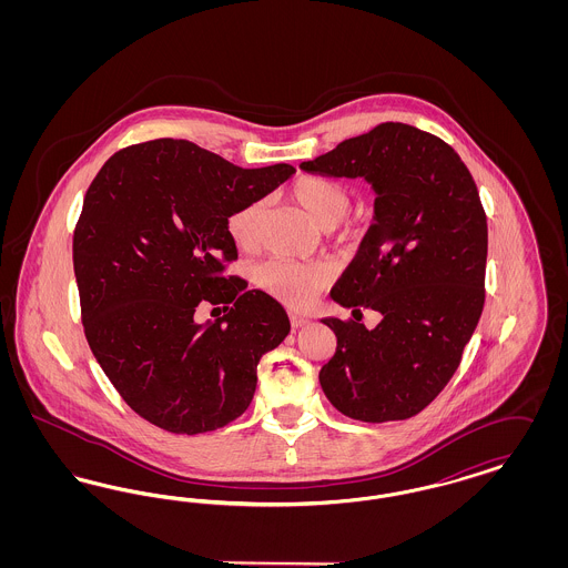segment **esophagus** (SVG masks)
<instances>
[{
    "label": "esophagus",
    "instance_id": "obj_1",
    "mask_svg": "<svg viewBox=\"0 0 568 568\" xmlns=\"http://www.w3.org/2000/svg\"><path fill=\"white\" fill-rule=\"evenodd\" d=\"M290 320H292V325H294V327H302V325H306L311 322L306 315H302V313H297V311H292V313H290Z\"/></svg>",
    "mask_w": 568,
    "mask_h": 568
}]
</instances>
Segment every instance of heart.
<instances>
[{
  "mask_svg": "<svg viewBox=\"0 0 568 568\" xmlns=\"http://www.w3.org/2000/svg\"><path fill=\"white\" fill-rule=\"evenodd\" d=\"M292 195L304 213L324 230L336 227L352 211V191L336 179L302 176L294 183ZM262 215L264 200H251L227 216V234L239 248L251 251L257 246ZM359 227H345V239L349 241L359 239ZM332 276L334 268L329 262H302L292 257H272L255 272V281L264 292L297 308L311 304Z\"/></svg>",
  "mask_w": 568,
  "mask_h": 568,
  "instance_id": "1",
  "label": "heart"
}]
</instances>
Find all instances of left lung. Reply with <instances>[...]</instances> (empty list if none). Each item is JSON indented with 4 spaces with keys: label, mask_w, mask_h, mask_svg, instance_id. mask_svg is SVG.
Instances as JSON below:
<instances>
[{
    "label": "left lung",
    "mask_w": 568,
    "mask_h": 568,
    "mask_svg": "<svg viewBox=\"0 0 568 568\" xmlns=\"http://www.w3.org/2000/svg\"><path fill=\"white\" fill-rule=\"evenodd\" d=\"M302 170L364 176L375 223L332 300L355 320L325 317L336 352L320 383L343 415L381 424L424 410L454 377L486 302L487 219L477 185L440 138L381 123ZM362 307L382 313L359 325Z\"/></svg>",
    "instance_id": "left-lung-1"
}]
</instances>
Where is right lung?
I'll return each instance as SVG.
<instances>
[{
	"mask_svg": "<svg viewBox=\"0 0 568 568\" xmlns=\"http://www.w3.org/2000/svg\"><path fill=\"white\" fill-rule=\"evenodd\" d=\"M296 172L244 170L187 140L125 146L89 185L74 230L82 327L142 419L174 434L223 428L251 405L257 364L290 334L285 308L241 276L227 216ZM200 301L229 313L192 322Z\"/></svg>",
	"mask_w": 568,
	"mask_h": 568,
	"instance_id": "1",
	"label": "right lung"
}]
</instances>
